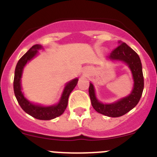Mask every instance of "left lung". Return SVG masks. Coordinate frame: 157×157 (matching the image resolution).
Masks as SVG:
<instances>
[{
  "mask_svg": "<svg viewBox=\"0 0 157 157\" xmlns=\"http://www.w3.org/2000/svg\"><path fill=\"white\" fill-rule=\"evenodd\" d=\"M120 43V45L111 52L109 57L111 59L125 62L130 67L134 81L132 93L128 97L123 98L116 103L105 105L99 102L96 98L92 83H90L89 87V94L93 108L101 114L109 117H120L134 109L140 101L144 89V77L139 56L125 42Z\"/></svg>",
  "mask_w": 157,
  "mask_h": 157,
  "instance_id": "obj_1",
  "label": "left lung"
}]
</instances>
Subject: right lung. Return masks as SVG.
<instances>
[{"label": "right lung", "instance_id": "1", "mask_svg": "<svg viewBox=\"0 0 157 157\" xmlns=\"http://www.w3.org/2000/svg\"><path fill=\"white\" fill-rule=\"evenodd\" d=\"M41 48V45H33L18 61L16 67V70H15V76H14V93H15V96L17 99L18 103L25 112H27V114L33 116L35 119H37V120H49L63 114L67 106L69 95L71 91L74 90L75 86L77 85L78 78L73 79L67 84L63 94H62L61 99L58 105L50 107H42L39 106V105H33L29 102L24 98L21 91L20 79H21L22 72H23V69L26 63L35 56L37 52V49Z\"/></svg>", "mask_w": 157, "mask_h": 157}]
</instances>
